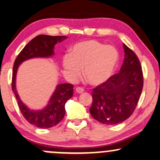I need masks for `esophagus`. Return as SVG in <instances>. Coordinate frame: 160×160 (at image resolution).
Returning a JSON list of instances; mask_svg holds the SVG:
<instances>
[{
    "mask_svg": "<svg viewBox=\"0 0 160 160\" xmlns=\"http://www.w3.org/2000/svg\"><path fill=\"white\" fill-rule=\"evenodd\" d=\"M84 88H81V87H77L76 88V91L78 93H82V92H84Z\"/></svg>",
    "mask_w": 160,
    "mask_h": 160,
    "instance_id": "1",
    "label": "esophagus"
}]
</instances>
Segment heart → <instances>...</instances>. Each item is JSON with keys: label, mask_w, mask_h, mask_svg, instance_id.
Returning a JSON list of instances; mask_svg holds the SVG:
<instances>
[{"label": "heart", "mask_w": 160, "mask_h": 160, "mask_svg": "<svg viewBox=\"0 0 160 160\" xmlns=\"http://www.w3.org/2000/svg\"><path fill=\"white\" fill-rule=\"evenodd\" d=\"M119 60L117 48L95 39L75 44L69 55L63 58V68L76 79L84 68V76L92 85L106 82L113 75Z\"/></svg>", "instance_id": "heart-1"}]
</instances>
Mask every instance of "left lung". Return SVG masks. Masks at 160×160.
I'll use <instances>...</instances> for the list:
<instances>
[{"mask_svg":"<svg viewBox=\"0 0 160 160\" xmlns=\"http://www.w3.org/2000/svg\"><path fill=\"white\" fill-rule=\"evenodd\" d=\"M125 58L121 70L92 91L90 112L104 124H118L132 115L143 88V72L139 59L123 44Z\"/></svg>","mask_w":160,"mask_h":160,"instance_id":"obj_1","label":"left lung"}]
</instances>
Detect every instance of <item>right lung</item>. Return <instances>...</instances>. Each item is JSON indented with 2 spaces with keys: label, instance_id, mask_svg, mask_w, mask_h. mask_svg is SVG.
I'll return each instance as SVG.
<instances>
[{
  "label": "right lung",
  "instance_id": "obj_1",
  "mask_svg": "<svg viewBox=\"0 0 160 160\" xmlns=\"http://www.w3.org/2000/svg\"><path fill=\"white\" fill-rule=\"evenodd\" d=\"M65 36L38 35L24 47L16 58L13 65L12 89L16 95L18 108L22 115L31 124L39 128L47 129L57 125L65 114V103L73 95L72 84L58 85L48 106L43 110L32 111L21 101L16 89V76L18 66L25 60L38 57H50L54 54V47L58 42L67 39Z\"/></svg>",
  "mask_w": 160,
  "mask_h": 160
}]
</instances>
